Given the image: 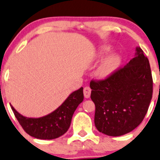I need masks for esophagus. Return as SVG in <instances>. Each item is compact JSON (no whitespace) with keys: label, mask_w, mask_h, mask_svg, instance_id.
Returning <instances> with one entry per match:
<instances>
[{"label":"esophagus","mask_w":160,"mask_h":160,"mask_svg":"<svg viewBox=\"0 0 160 160\" xmlns=\"http://www.w3.org/2000/svg\"><path fill=\"white\" fill-rule=\"evenodd\" d=\"M91 92H92V89L89 88V87H85L83 89V94H84V97L86 98H89L90 95H91Z\"/></svg>","instance_id":"esophagus-1"}]
</instances>
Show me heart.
<instances>
[{"mask_svg": "<svg viewBox=\"0 0 160 160\" xmlns=\"http://www.w3.org/2000/svg\"><path fill=\"white\" fill-rule=\"evenodd\" d=\"M109 48H110L108 46L102 47L100 52V55L102 56V54L109 50ZM120 62V56L117 53H113L106 57L104 60H102V61L100 62V64L97 68L96 72H95L97 77H98L99 78L103 79L111 75L118 68Z\"/></svg>", "mask_w": 160, "mask_h": 160, "instance_id": "1", "label": "heart"}]
</instances>
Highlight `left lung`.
Returning a JSON list of instances; mask_svg holds the SVG:
<instances>
[{"mask_svg":"<svg viewBox=\"0 0 160 160\" xmlns=\"http://www.w3.org/2000/svg\"><path fill=\"white\" fill-rule=\"evenodd\" d=\"M95 104L94 124L112 137L131 132L142 122L152 98L150 64L140 47L126 66L101 81L90 82Z\"/></svg>","mask_w":160,"mask_h":160,"instance_id":"left-lung-1","label":"left lung"}]
</instances>
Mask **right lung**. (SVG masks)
Here are the masks:
<instances>
[{
	"instance_id": "1",
	"label": "right lung",
	"mask_w": 160,
	"mask_h": 160,
	"mask_svg": "<svg viewBox=\"0 0 160 160\" xmlns=\"http://www.w3.org/2000/svg\"><path fill=\"white\" fill-rule=\"evenodd\" d=\"M83 88L70 94L58 108L46 116L33 118L24 117L10 104L14 114L23 130L40 139H53L63 135L69 128L76 108L83 100Z\"/></svg>"
}]
</instances>
